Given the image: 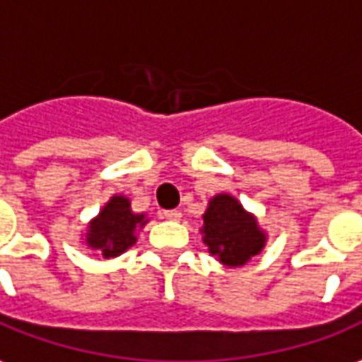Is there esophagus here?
<instances>
[{
    "label": "esophagus",
    "instance_id": "34e87169",
    "mask_svg": "<svg viewBox=\"0 0 362 362\" xmlns=\"http://www.w3.org/2000/svg\"><path fill=\"white\" fill-rule=\"evenodd\" d=\"M181 216H183V214H181V211H177V209H173V211H165V213H163V218H167V221H181Z\"/></svg>",
    "mask_w": 362,
    "mask_h": 362
}]
</instances>
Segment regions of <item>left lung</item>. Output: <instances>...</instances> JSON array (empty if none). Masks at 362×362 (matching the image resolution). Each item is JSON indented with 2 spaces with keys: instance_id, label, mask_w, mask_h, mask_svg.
Masks as SVG:
<instances>
[{
  "instance_id": "8db88e82",
  "label": "left lung",
  "mask_w": 362,
  "mask_h": 362,
  "mask_svg": "<svg viewBox=\"0 0 362 362\" xmlns=\"http://www.w3.org/2000/svg\"><path fill=\"white\" fill-rule=\"evenodd\" d=\"M201 234L211 256L228 268L248 264L268 243V233L256 214L246 211L230 193H218L209 201Z\"/></svg>"
}]
</instances>
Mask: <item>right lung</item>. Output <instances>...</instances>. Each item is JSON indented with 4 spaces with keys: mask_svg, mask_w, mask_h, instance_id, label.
<instances>
[{
    "mask_svg": "<svg viewBox=\"0 0 362 362\" xmlns=\"http://www.w3.org/2000/svg\"><path fill=\"white\" fill-rule=\"evenodd\" d=\"M149 223L148 214L136 213L126 195H112L100 213L88 221L81 240L104 260L118 258L138 243L139 230Z\"/></svg>",
    "mask_w": 362,
    "mask_h": 362,
    "instance_id": "obj_1",
    "label": "right lung"
}]
</instances>
